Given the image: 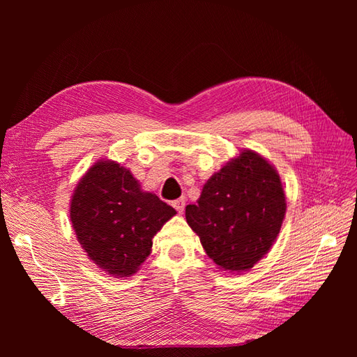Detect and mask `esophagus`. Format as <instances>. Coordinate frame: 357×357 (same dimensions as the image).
<instances>
[{
    "label": "esophagus",
    "instance_id": "1",
    "mask_svg": "<svg viewBox=\"0 0 357 357\" xmlns=\"http://www.w3.org/2000/svg\"><path fill=\"white\" fill-rule=\"evenodd\" d=\"M185 205H186V199L185 198H180V199L172 201V207H174L178 213H183V210H185Z\"/></svg>",
    "mask_w": 357,
    "mask_h": 357
}]
</instances>
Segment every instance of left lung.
<instances>
[{"label":"left lung","instance_id":"1","mask_svg":"<svg viewBox=\"0 0 357 357\" xmlns=\"http://www.w3.org/2000/svg\"><path fill=\"white\" fill-rule=\"evenodd\" d=\"M286 214L278 172L252 150L214 172L197 204L186 207V220L207 252L225 271L253 268L268 253Z\"/></svg>","mask_w":357,"mask_h":357}]
</instances>
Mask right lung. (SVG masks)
Returning <instances> with one entry per match:
<instances>
[{"instance_id": "add662e5", "label": "right lung", "mask_w": 357, "mask_h": 357, "mask_svg": "<svg viewBox=\"0 0 357 357\" xmlns=\"http://www.w3.org/2000/svg\"><path fill=\"white\" fill-rule=\"evenodd\" d=\"M176 210L155 193L143 192L131 171L98 160L75 188L70 218L84 252L110 275L137 273L152 238Z\"/></svg>"}]
</instances>
